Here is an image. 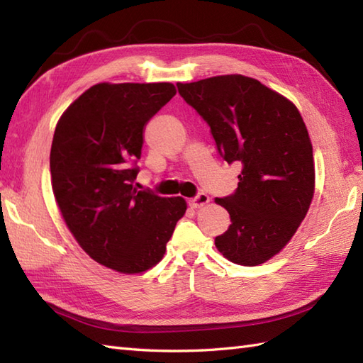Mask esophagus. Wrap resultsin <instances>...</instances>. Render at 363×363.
Instances as JSON below:
<instances>
[{
    "label": "esophagus",
    "instance_id": "obj_1",
    "mask_svg": "<svg viewBox=\"0 0 363 363\" xmlns=\"http://www.w3.org/2000/svg\"><path fill=\"white\" fill-rule=\"evenodd\" d=\"M207 203H209V195L204 194V191H199L196 196L189 199V204H190V207H194V209H198V207H203Z\"/></svg>",
    "mask_w": 363,
    "mask_h": 363
}]
</instances>
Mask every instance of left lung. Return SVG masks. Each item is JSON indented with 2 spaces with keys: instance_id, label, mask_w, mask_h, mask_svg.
Instances as JSON below:
<instances>
[{
  "instance_id": "1",
  "label": "left lung",
  "mask_w": 363,
  "mask_h": 363,
  "mask_svg": "<svg viewBox=\"0 0 363 363\" xmlns=\"http://www.w3.org/2000/svg\"><path fill=\"white\" fill-rule=\"evenodd\" d=\"M176 87L211 128L221 159L242 165L234 194L215 198L230 217L215 246L234 264H264L289 243L313 198V154L304 121L287 98L242 74Z\"/></svg>"
}]
</instances>
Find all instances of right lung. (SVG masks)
<instances>
[{"instance_id": "obj_1", "label": "right lung", "mask_w": 363, "mask_h": 363, "mask_svg": "<svg viewBox=\"0 0 363 363\" xmlns=\"http://www.w3.org/2000/svg\"><path fill=\"white\" fill-rule=\"evenodd\" d=\"M174 95L169 82L96 84L54 130L50 169L59 209L81 248L115 272L156 265L186 213L182 198L134 186L145 128Z\"/></svg>"}]
</instances>
